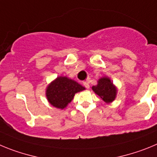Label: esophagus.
Listing matches in <instances>:
<instances>
[{
    "instance_id": "obj_1",
    "label": "esophagus",
    "mask_w": 157,
    "mask_h": 157,
    "mask_svg": "<svg viewBox=\"0 0 157 157\" xmlns=\"http://www.w3.org/2000/svg\"><path fill=\"white\" fill-rule=\"evenodd\" d=\"M83 85H84L87 89H89V87H90V85H89L88 82H87V81L83 82Z\"/></svg>"
}]
</instances>
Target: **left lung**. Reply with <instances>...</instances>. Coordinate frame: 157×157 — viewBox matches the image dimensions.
I'll return each mask as SVG.
<instances>
[{
    "instance_id": "8db88e82",
    "label": "left lung",
    "mask_w": 157,
    "mask_h": 157,
    "mask_svg": "<svg viewBox=\"0 0 157 157\" xmlns=\"http://www.w3.org/2000/svg\"><path fill=\"white\" fill-rule=\"evenodd\" d=\"M92 90L102 98L103 101L108 103L112 102L115 99L117 94V88L107 77L99 79L98 84L93 86Z\"/></svg>"
}]
</instances>
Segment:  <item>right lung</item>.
Masks as SVG:
<instances>
[{
    "mask_svg": "<svg viewBox=\"0 0 157 157\" xmlns=\"http://www.w3.org/2000/svg\"><path fill=\"white\" fill-rule=\"evenodd\" d=\"M84 89L74 80L66 77H59L49 84L46 95L51 105L56 108L64 109L73 100L76 93Z\"/></svg>",
    "mask_w": 157,
    "mask_h": 157,
    "instance_id": "obj_1",
    "label": "right lung"
}]
</instances>
